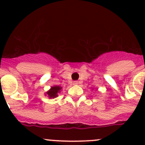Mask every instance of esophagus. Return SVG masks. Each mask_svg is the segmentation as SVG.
<instances>
[{
	"instance_id": "obj_1",
	"label": "esophagus",
	"mask_w": 145,
	"mask_h": 145,
	"mask_svg": "<svg viewBox=\"0 0 145 145\" xmlns=\"http://www.w3.org/2000/svg\"><path fill=\"white\" fill-rule=\"evenodd\" d=\"M74 85H78V81H74Z\"/></svg>"
}]
</instances>
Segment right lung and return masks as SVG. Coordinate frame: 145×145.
<instances>
[{"label": "right lung", "mask_w": 145, "mask_h": 145, "mask_svg": "<svg viewBox=\"0 0 145 145\" xmlns=\"http://www.w3.org/2000/svg\"><path fill=\"white\" fill-rule=\"evenodd\" d=\"M61 89H62V88L59 87V86H54V87L51 88L49 91L47 92V94L50 98H55L57 96V93L60 92Z\"/></svg>", "instance_id": "1"}]
</instances>
